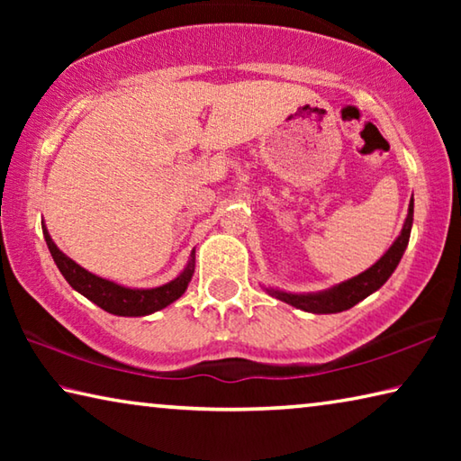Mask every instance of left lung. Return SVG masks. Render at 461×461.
<instances>
[{
	"instance_id": "8db88e82",
	"label": "left lung",
	"mask_w": 461,
	"mask_h": 461,
	"mask_svg": "<svg viewBox=\"0 0 461 461\" xmlns=\"http://www.w3.org/2000/svg\"><path fill=\"white\" fill-rule=\"evenodd\" d=\"M412 209H415V201L411 199L407 220L402 223L399 238L393 241V246L386 249L384 256H382L378 262H374L368 270H364L362 275H357L349 280H343L339 285H333L330 288H325V291H317V293H288V291H283V288L264 286V285L262 288L270 296H275V299L301 311H307V313L330 315V313H341V311L352 309L354 305H357V303L364 301L366 296L376 293L378 288L384 285L390 276H393L396 267H399L404 249L409 246L411 228H412Z\"/></svg>"
}]
</instances>
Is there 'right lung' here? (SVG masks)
Returning a JSON list of instances; mask_svg holds the SVG:
<instances>
[{"mask_svg":"<svg viewBox=\"0 0 461 461\" xmlns=\"http://www.w3.org/2000/svg\"><path fill=\"white\" fill-rule=\"evenodd\" d=\"M42 233L49 246L52 260L60 270V275L71 285L77 293H81L85 299L95 303L107 313L120 315V317H144L152 315L156 311L168 307L170 303L181 299L185 294L186 286H189L193 272H194V252H191V258L186 267L181 270V275L170 280L167 285L154 286V288H131L113 283V280L101 278L93 272L85 270L81 264H77L73 258L62 252V249L54 244L49 230L42 223Z\"/></svg>","mask_w":461,"mask_h":461,"instance_id":"add662e5","label":"right lung"}]
</instances>
